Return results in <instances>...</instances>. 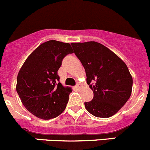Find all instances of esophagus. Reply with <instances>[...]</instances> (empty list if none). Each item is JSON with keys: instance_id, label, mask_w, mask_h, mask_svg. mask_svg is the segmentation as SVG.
I'll list each match as a JSON object with an SVG mask.
<instances>
[{"instance_id": "obj_1", "label": "esophagus", "mask_w": 150, "mask_h": 150, "mask_svg": "<svg viewBox=\"0 0 150 150\" xmlns=\"http://www.w3.org/2000/svg\"><path fill=\"white\" fill-rule=\"evenodd\" d=\"M75 87L76 88V89H80V86H79V84H76V85L75 86Z\"/></svg>"}]
</instances>
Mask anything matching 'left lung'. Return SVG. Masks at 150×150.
Returning <instances> with one entry per match:
<instances>
[{"mask_svg": "<svg viewBox=\"0 0 150 150\" xmlns=\"http://www.w3.org/2000/svg\"><path fill=\"white\" fill-rule=\"evenodd\" d=\"M71 45L94 93L93 99L84 103L86 110L98 118L115 115L132 95L133 79L127 66L116 54L97 42Z\"/></svg>", "mask_w": 150, "mask_h": 150, "instance_id": "left-lung-1", "label": "left lung"}]
</instances>
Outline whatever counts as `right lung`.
I'll return each instance as SVG.
<instances>
[{"label": "right lung", "instance_id": "add662e5", "mask_svg": "<svg viewBox=\"0 0 150 150\" xmlns=\"http://www.w3.org/2000/svg\"><path fill=\"white\" fill-rule=\"evenodd\" d=\"M73 52L69 43L49 40L37 47L20 69L16 92L24 107L38 118L51 119L66 108L72 90L59 82L58 71L64 57Z\"/></svg>", "mask_w": 150, "mask_h": 150}]
</instances>
